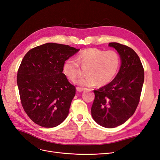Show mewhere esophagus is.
Masks as SVG:
<instances>
[{
  "instance_id": "esophagus-1",
  "label": "esophagus",
  "mask_w": 160,
  "mask_h": 160,
  "mask_svg": "<svg viewBox=\"0 0 160 160\" xmlns=\"http://www.w3.org/2000/svg\"><path fill=\"white\" fill-rule=\"evenodd\" d=\"M85 89V88H77V91H79V92H82L83 91H84Z\"/></svg>"
}]
</instances>
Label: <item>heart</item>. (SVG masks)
I'll return each mask as SVG.
<instances>
[{
  "label": "heart",
  "instance_id": "heart-1",
  "mask_svg": "<svg viewBox=\"0 0 160 160\" xmlns=\"http://www.w3.org/2000/svg\"><path fill=\"white\" fill-rule=\"evenodd\" d=\"M76 62L67 59L62 64V72L71 81H75L85 69L86 76L76 81L81 86L103 87L114 79L120 66V57L113 50L103 51L89 48L82 51L75 57ZM80 66L79 67L78 66Z\"/></svg>",
  "mask_w": 160,
  "mask_h": 160
}]
</instances>
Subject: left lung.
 I'll return each mask as SVG.
<instances>
[{
    "label": "left lung",
    "mask_w": 160,
    "mask_h": 160,
    "mask_svg": "<svg viewBox=\"0 0 160 160\" xmlns=\"http://www.w3.org/2000/svg\"><path fill=\"white\" fill-rule=\"evenodd\" d=\"M122 60L114 79L94 90L91 115L104 128H113L124 123L136 110L144 81V69L139 57L132 48L118 42H109Z\"/></svg>",
    "instance_id": "1"
}]
</instances>
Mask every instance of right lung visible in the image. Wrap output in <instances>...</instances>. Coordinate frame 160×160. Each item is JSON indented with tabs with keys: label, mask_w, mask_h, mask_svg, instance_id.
I'll return each mask as SVG.
<instances>
[{
	"label": "right lung",
	"mask_w": 160,
	"mask_h": 160,
	"mask_svg": "<svg viewBox=\"0 0 160 160\" xmlns=\"http://www.w3.org/2000/svg\"><path fill=\"white\" fill-rule=\"evenodd\" d=\"M79 50L49 42L23 57L17 82L22 108L34 123L54 128L67 118L76 89L62 73V64Z\"/></svg>",
	"instance_id": "obj_1"
}]
</instances>
